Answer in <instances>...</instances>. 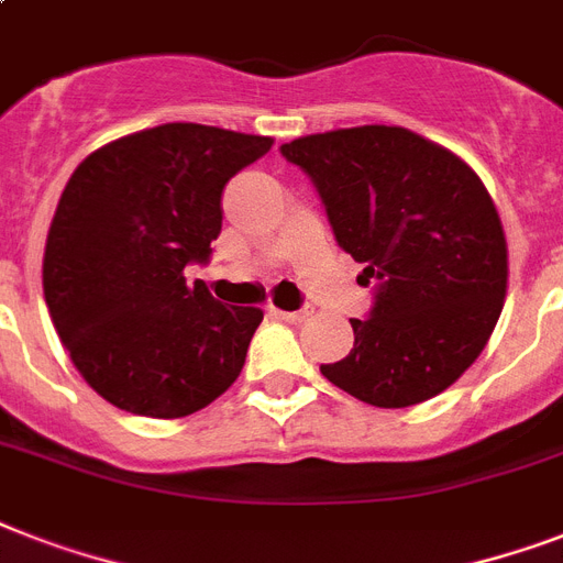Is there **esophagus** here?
<instances>
[{
	"instance_id": "34e87169",
	"label": "esophagus",
	"mask_w": 563,
	"mask_h": 563,
	"mask_svg": "<svg viewBox=\"0 0 563 563\" xmlns=\"http://www.w3.org/2000/svg\"><path fill=\"white\" fill-rule=\"evenodd\" d=\"M272 316L280 318V321H289V324H300V321H307L309 312L307 309H300V312H283V309L272 307Z\"/></svg>"
}]
</instances>
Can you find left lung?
Returning <instances> with one entry per match:
<instances>
[{
  "mask_svg": "<svg viewBox=\"0 0 563 563\" xmlns=\"http://www.w3.org/2000/svg\"><path fill=\"white\" fill-rule=\"evenodd\" d=\"M324 201L335 242L376 280L353 351L321 374L356 400L406 409L485 351L503 312L508 245L479 175L397 125L339 128L280 145Z\"/></svg>",
  "mask_w": 563,
  "mask_h": 563,
  "instance_id": "1",
  "label": "left lung"
}]
</instances>
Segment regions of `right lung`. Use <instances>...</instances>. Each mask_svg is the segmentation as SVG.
Here are the masks:
<instances>
[{
  "label": "right lung",
  "mask_w": 563,
  "mask_h": 563,
  "mask_svg": "<svg viewBox=\"0 0 563 563\" xmlns=\"http://www.w3.org/2000/svg\"><path fill=\"white\" fill-rule=\"evenodd\" d=\"M272 136L169 122L101 145L73 172L43 254V295L92 391L143 418H187L236 383L263 309L224 307L207 263L228 180Z\"/></svg>",
  "instance_id": "1"
}]
</instances>
